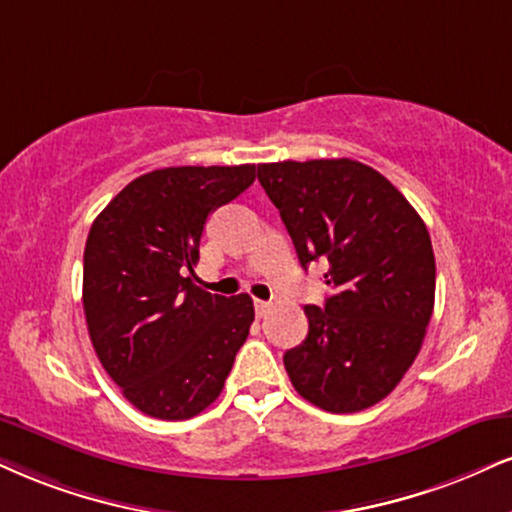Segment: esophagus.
Wrapping results in <instances>:
<instances>
[{
	"label": "esophagus",
	"mask_w": 512,
	"mask_h": 512,
	"mask_svg": "<svg viewBox=\"0 0 512 512\" xmlns=\"http://www.w3.org/2000/svg\"><path fill=\"white\" fill-rule=\"evenodd\" d=\"M254 311H256L258 318H263V315H266V313L270 311V304H268V301L256 299V301H254Z\"/></svg>",
	"instance_id": "esophagus-1"
}]
</instances>
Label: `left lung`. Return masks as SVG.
<instances>
[{"mask_svg": "<svg viewBox=\"0 0 512 512\" xmlns=\"http://www.w3.org/2000/svg\"><path fill=\"white\" fill-rule=\"evenodd\" d=\"M299 263L325 258V306H306L308 334L285 353L294 389L330 413H358L413 365L434 308L430 232L375 168L351 159L258 166Z\"/></svg>", "mask_w": 512, "mask_h": 512, "instance_id": "8db88e82", "label": "left lung"}]
</instances>
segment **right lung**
Wrapping results in <instances>:
<instances>
[{"label": "right lung", "mask_w": 512, "mask_h": 512, "mask_svg": "<svg viewBox=\"0 0 512 512\" xmlns=\"http://www.w3.org/2000/svg\"><path fill=\"white\" fill-rule=\"evenodd\" d=\"M256 180V166H178L125 185L94 218L82 306L97 358L123 396L159 420H187L223 391L254 323L249 294L194 285L208 216Z\"/></svg>", "instance_id": "add662e5"}]
</instances>
